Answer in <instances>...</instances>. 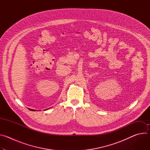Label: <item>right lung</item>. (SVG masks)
<instances>
[{"instance_id": "add662e5", "label": "right lung", "mask_w": 150, "mask_h": 150, "mask_svg": "<svg viewBox=\"0 0 150 150\" xmlns=\"http://www.w3.org/2000/svg\"><path fill=\"white\" fill-rule=\"evenodd\" d=\"M28 109L30 110H31V111H35V110H34V109H29V108H28ZM47 109H46V110H47Z\"/></svg>"}]
</instances>
